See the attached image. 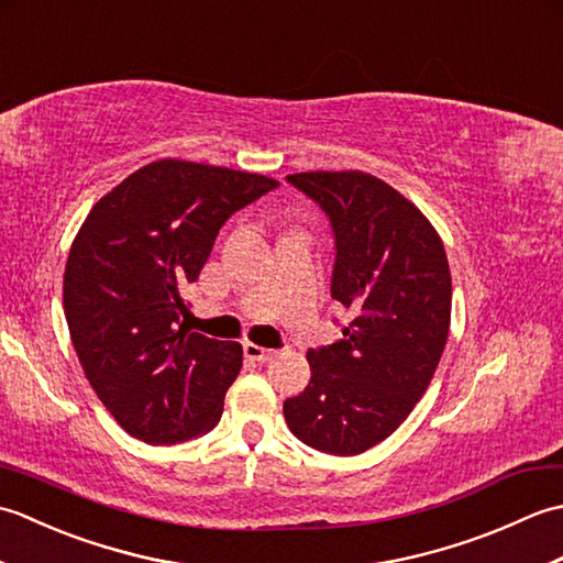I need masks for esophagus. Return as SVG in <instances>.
Returning <instances> with one entry per match:
<instances>
[{
	"label": "esophagus",
	"instance_id": "esophagus-1",
	"mask_svg": "<svg viewBox=\"0 0 563 563\" xmlns=\"http://www.w3.org/2000/svg\"><path fill=\"white\" fill-rule=\"evenodd\" d=\"M244 355L249 357V361L266 363V361H271V357L275 355V351H271V349H263V345H258V343H251V341H246V343H244Z\"/></svg>",
	"mask_w": 563,
	"mask_h": 563
}]
</instances>
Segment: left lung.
<instances>
[{
  "label": "left lung",
  "mask_w": 563,
  "mask_h": 563,
  "mask_svg": "<svg viewBox=\"0 0 563 563\" xmlns=\"http://www.w3.org/2000/svg\"><path fill=\"white\" fill-rule=\"evenodd\" d=\"M288 181L329 214L331 297L353 319L341 341L309 349L312 379L283 413L305 445L351 457L389 438L435 375L452 309L445 246L426 214L373 174L305 172Z\"/></svg>",
  "instance_id": "1"
}]
</instances>
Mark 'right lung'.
I'll list each match as a JSON object with an SVG mask.
<instances>
[{
	"label": "right lung",
	"mask_w": 563,
	"mask_h": 563,
	"mask_svg": "<svg viewBox=\"0 0 563 563\" xmlns=\"http://www.w3.org/2000/svg\"><path fill=\"white\" fill-rule=\"evenodd\" d=\"M275 178L159 159L109 190L71 242L63 302L89 385L125 433L176 445L218 426L242 345L178 324L230 214Z\"/></svg>",
	"instance_id": "right-lung-1"
}]
</instances>
